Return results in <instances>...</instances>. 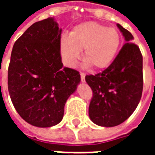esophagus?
Returning <instances> with one entry per match:
<instances>
[{
  "mask_svg": "<svg viewBox=\"0 0 155 155\" xmlns=\"http://www.w3.org/2000/svg\"><path fill=\"white\" fill-rule=\"evenodd\" d=\"M81 81H82V82H84V81H85V74H84V73H81Z\"/></svg>",
  "mask_w": 155,
  "mask_h": 155,
  "instance_id": "1",
  "label": "esophagus"
}]
</instances>
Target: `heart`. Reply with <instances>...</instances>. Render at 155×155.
<instances>
[{
	"label": "heart",
	"mask_w": 155,
	"mask_h": 155,
	"mask_svg": "<svg viewBox=\"0 0 155 155\" xmlns=\"http://www.w3.org/2000/svg\"><path fill=\"white\" fill-rule=\"evenodd\" d=\"M120 44L121 37L116 29L89 21L74 26L69 35H63L60 51L63 62L69 67H74L84 50V66L103 70L114 61Z\"/></svg>",
	"instance_id": "b5f03b06"
}]
</instances>
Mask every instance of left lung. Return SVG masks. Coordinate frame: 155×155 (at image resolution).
I'll use <instances>...</instances> for the list:
<instances>
[{"label":"left lung","mask_w":155,"mask_h":155,"mask_svg":"<svg viewBox=\"0 0 155 155\" xmlns=\"http://www.w3.org/2000/svg\"><path fill=\"white\" fill-rule=\"evenodd\" d=\"M125 44L103 72L86 75L85 81L93 91L89 106L91 121L102 127L122 124L133 114L143 91V57L134 36L117 24Z\"/></svg>","instance_id":"obj_1"}]
</instances>
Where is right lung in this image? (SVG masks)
<instances>
[{
	"mask_svg": "<svg viewBox=\"0 0 155 155\" xmlns=\"http://www.w3.org/2000/svg\"><path fill=\"white\" fill-rule=\"evenodd\" d=\"M62 30L53 17L31 25L15 41L8 68V91L14 107L33 126L56 125L81 74L64 67L60 41Z\"/></svg>",
	"mask_w": 155,
	"mask_h": 155,
	"instance_id": "add662e5",
	"label": "right lung"
}]
</instances>
